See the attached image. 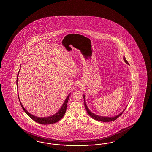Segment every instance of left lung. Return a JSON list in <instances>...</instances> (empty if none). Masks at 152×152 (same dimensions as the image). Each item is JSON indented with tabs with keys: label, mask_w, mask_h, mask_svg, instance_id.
I'll return each instance as SVG.
<instances>
[{
	"label": "left lung",
	"mask_w": 152,
	"mask_h": 152,
	"mask_svg": "<svg viewBox=\"0 0 152 152\" xmlns=\"http://www.w3.org/2000/svg\"><path fill=\"white\" fill-rule=\"evenodd\" d=\"M123 59L124 60V62L126 63H127L128 65H129V64L128 63V62H127V59H126V58H125V57L124 56V57H123ZM83 99H84V106H85V108L86 109V110H87V113H88V114L90 115V116L91 117V118H94V120H97V121H102V122H111V121H113L115 120L116 119H117L120 116H121L122 114L124 113V110H125V109H126L127 108V107L124 109V110L122 111V112L120 113V114H118V115H116V116H110V117H108V116H99V115H97L95 114H94L93 113L91 112L90 110L89 109V108H88V107H87V104H86V99H85V95H83Z\"/></svg>",
	"instance_id": "left-lung-1"
}]
</instances>
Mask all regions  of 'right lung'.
<instances>
[{
    "instance_id": "right-lung-1",
    "label": "right lung",
    "mask_w": 152,
    "mask_h": 152,
    "mask_svg": "<svg viewBox=\"0 0 152 152\" xmlns=\"http://www.w3.org/2000/svg\"><path fill=\"white\" fill-rule=\"evenodd\" d=\"M19 69V70H20ZM18 75L19 72L17 74V85L18 84ZM71 93H69L68 95L66 97V98L65 99V101L64 103H63L62 107H61V108L59 109L58 112L56 113V114L53 115L52 116H50L48 117H44V118H41V117H37L34 116L32 114H30L24 108V107H23V105L22 104V102H20V99H19V95H18V96L19 100V102L20 103V105L22 106V108L24 110V111L25 112V113L28 115V116L30 118H32L34 121L37 122L38 124H53L56 123L57 122L59 121L61 119H62V118L64 116V115L65 114V112H66V107H67V103H68V101L69 97L71 95Z\"/></svg>"
}]
</instances>
